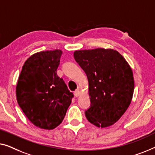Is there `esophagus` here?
<instances>
[{"label":"esophagus","mask_w":155,"mask_h":155,"mask_svg":"<svg viewBox=\"0 0 155 155\" xmlns=\"http://www.w3.org/2000/svg\"><path fill=\"white\" fill-rule=\"evenodd\" d=\"M80 93H81V92H80L79 89H77V90H76V91H74V95H75L76 97H78V96H79Z\"/></svg>","instance_id":"esophagus-1"}]
</instances>
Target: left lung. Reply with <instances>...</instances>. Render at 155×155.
Wrapping results in <instances>:
<instances>
[{
    "label": "left lung",
    "instance_id": "8db88e82",
    "mask_svg": "<svg viewBox=\"0 0 155 155\" xmlns=\"http://www.w3.org/2000/svg\"><path fill=\"white\" fill-rule=\"evenodd\" d=\"M75 60L86 74L91 106L85 114L97 127L112 126L129 107L134 90L132 69L118 51H76Z\"/></svg>",
    "mask_w": 155,
    "mask_h": 155
}]
</instances>
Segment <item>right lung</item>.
<instances>
[{"label": "right lung", "instance_id": "right-lung-1", "mask_svg": "<svg viewBox=\"0 0 155 155\" xmlns=\"http://www.w3.org/2000/svg\"><path fill=\"white\" fill-rule=\"evenodd\" d=\"M62 51L38 52L26 60L16 87L17 100L29 120L51 130L60 125L74 97L57 75Z\"/></svg>", "mask_w": 155, "mask_h": 155}]
</instances>
